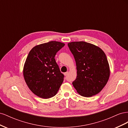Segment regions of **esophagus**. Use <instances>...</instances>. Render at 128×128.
Masks as SVG:
<instances>
[{
  "mask_svg": "<svg viewBox=\"0 0 128 128\" xmlns=\"http://www.w3.org/2000/svg\"><path fill=\"white\" fill-rule=\"evenodd\" d=\"M68 73H69V72H64V76H67V75H68Z\"/></svg>",
  "mask_w": 128,
  "mask_h": 128,
  "instance_id": "esophagus-1",
  "label": "esophagus"
}]
</instances>
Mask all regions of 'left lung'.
<instances>
[{
	"instance_id": "obj_1",
	"label": "left lung",
	"mask_w": 128,
	"mask_h": 128,
	"mask_svg": "<svg viewBox=\"0 0 128 128\" xmlns=\"http://www.w3.org/2000/svg\"><path fill=\"white\" fill-rule=\"evenodd\" d=\"M68 46L76 64L77 77L72 82L74 87L85 97L99 94L110 75L105 53L98 46L86 42H70Z\"/></svg>"
}]
</instances>
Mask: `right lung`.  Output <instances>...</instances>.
<instances>
[{
    "label": "right lung",
    "instance_id": "1",
    "mask_svg": "<svg viewBox=\"0 0 128 128\" xmlns=\"http://www.w3.org/2000/svg\"><path fill=\"white\" fill-rule=\"evenodd\" d=\"M64 44L51 41L37 45L29 52L24 67V76L30 90L43 99L54 96L64 81V75L54 59Z\"/></svg>",
    "mask_w": 128,
    "mask_h": 128
}]
</instances>
